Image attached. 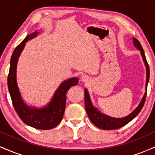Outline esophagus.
I'll use <instances>...</instances> for the list:
<instances>
[{
	"instance_id": "obj_1",
	"label": "esophagus",
	"mask_w": 155,
	"mask_h": 155,
	"mask_svg": "<svg viewBox=\"0 0 155 155\" xmlns=\"http://www.w3.org/2000/svg\"><path fill=\"white\" fill-rule=\"evenodd\" d=\"M81 79H82L83 81H84V82H87V81L89 80V77L87 76L84 75V76H82V77H81Z\"/></svg>"
}]
</instances>
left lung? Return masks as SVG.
Listing matches in <instances>:
<instances>
[{"label":"left lung","mask_w":155,"mask_h":155,"mask_svg":"<svg viewBox=\"0 0 155 155\" xmlns=\"http://www.w3.org/2000/svg\"><path fill=\"white\" fill-rule=\"evenodd\" d=\"M134 44L135 46L138 48L139 50H140V53H141L142 58H143V61H144L146 68H147V84H146V92L144 96L142 98V101H140L139 106L133 111L130 114L124 118L121 119H116V118H112V117H108L106 115L101 114L92 106L90 101V96H89L87 90L85 89L84 90V101H85V108H86L87 113L89 118L91 120V122L93 123L96 127L98 128L104 129V130H115L120 128V127H123V126L127 124L128 122L133 120V119L136 117L137 115L139 114V112L141 111L142 108H143V105H144L146 97H147V84H148L149 79V64L147 63V59H146V56L144 54V51H143V48H142L141 45H140V42L138 40L134 38Z\"/></svg>","instance_id":"8db88e82"}]
</instances>
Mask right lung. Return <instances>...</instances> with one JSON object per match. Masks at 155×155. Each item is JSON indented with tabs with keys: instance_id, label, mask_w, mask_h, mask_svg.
<instances>
[{
	"instance_id": "1",
	"label": "right lung",
	"mask_w": 155,
	"mask_h": 155,
	"mask_svg": "<svg viewBox=\"0 0 155 155\" xmlns=\"http://www.w3.org/2000/svg\"><path fill=\"white\" fill-rule=\"evenodd\" d=\"M38 35V32L27 35L26 38L15 48L12 53L8 72V88L12 104L19 118L28 125L39 130H50L58 125L63 119L66 105V93L71 87L78 84L77 78H72L61 84L55 92L52 100L47 107L38 109L30 108L23 102L16 79L17 63L25 43Z\"/></svg>"
}]
</instances>
